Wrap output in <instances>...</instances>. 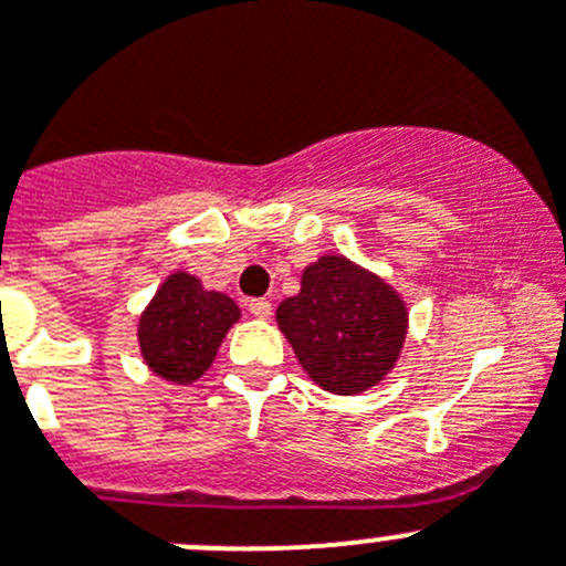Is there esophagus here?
I'll return each mask as SVG.
<instances>
[{"mask_svg":"<svg viewBox=\"0 0 566 566\" xmlns=\"http://www.w3.org/2000/svg\"><path fill=\"white\" fill-rule=\"evenodd\" d=\"M248 313L259 321H268L271 318V301L268 298H251L248 301Z\"/></svg>","mask_w":566,"mask_h":566,"instance_id":"34e87169","label":"esophagus"}]
</instances>
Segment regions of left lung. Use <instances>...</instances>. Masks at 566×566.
<instances>
[{
  "label": "left lung",
  "instance_id": "1",
  "mask_svg": "<svg viewBox=\"0 0 566 566\" xmlns=\"http://www.w3.org/2000/svg\"><path fill=\"white\" fill-rule=\"evenodd\" d=\"M276 324L315 385L355 396L394 371L408 337V307L377 273L343 253H324L304 268L298 295L279 304Z\"/></svg>",
  "mask_w": 566,
  "mask_h": 566
}]
</instances>
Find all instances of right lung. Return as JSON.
<instances>
[{
    "instance_id": "1",
    "label": "right lung",
    "mask_w": 566,
    "mask_h": 566,
    "mask_svg": "<svg viewBox=\"0 0 566 566\" xmlns=\"http://www.w3.org/2000/svg\"><path fill=\"white\" fill-rule=\"evenodd\" d=\"M237 321L240 307L234 298L206 290L192 273L176 271L164 279L139 315V352L156 377L189 385L209 371Z\"/></svg>"
}]
</instances>
